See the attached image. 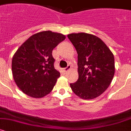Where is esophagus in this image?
Here are the masks:
<instances>
[{
  "mask_svg": "<svg viewBox=\"0 0 131 131\" xmlns=\"http://www.w3.org/2000/svg\"><path fill=\"white\" fill-rule=\"evenodd\" d=\"M71 69V66L70 65H68L67 66V67H66V68H64V69H63V70H64V72H68L69 70H70Z\"/></svg>",
  "mask_w": 131,
  "mask_h": 131,
  "instance_id": "1",
  "label": "esophagus"
}]
</instances>
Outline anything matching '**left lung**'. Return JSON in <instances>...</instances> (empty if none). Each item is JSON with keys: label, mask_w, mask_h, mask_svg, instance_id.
I'll return each mask as SVG.
<instances>
[{"label": "left lung", "mask_w": 131, "mask_h": 131, "mask_svg": "<svg viewBox=\"0 0 131 131\" xmlns=\"http://www.w3.org/2000/svg\"><path fill=\"white\" fill-rule=\"evenodd\" d=\"M78 53V79L70 84L78 97L91 100L103 94L115 74V59L111 50L97 36L86 33L67 36Z\"/></svg>", "instance_id": "8db88e82"}]
</instances>
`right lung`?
<instances>
[{"label":"right lung","instance_id":"1","mask_svg":"<svg viewBox=\"0 0 131 131\" xmlns=\"http://www.w3.org/2000/svg\"><path fill=\"white\" fill-rule=\"evenodd\" d=\"M65 36L51 31L34 34L18 49L12 61L14 82L21 92L35 98L49 94L60 77L54 69L53 49Z\"/></svg>","mask_w":131,"mask_h":131}]
</instances>
